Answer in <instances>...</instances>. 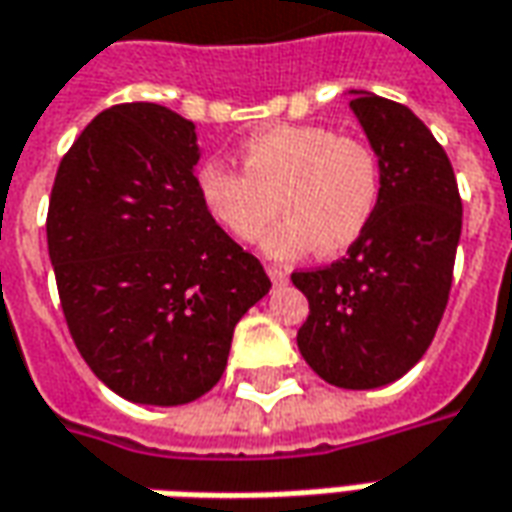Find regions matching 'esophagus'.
I'll list each match as a JSON object with an SVG mask.
<instances>
[{
	"instance_id": "obj_1",
	"label": "esophagus",
	"mask_w": 512,
	"mask_h": 512,
	"mask_svg": "<svg viewBox=\"0 0 512 512\" xmlns=\"http://www.w3.org/2000/svg\"><path fill=\"white\" fill-rule=\"evenodd\" d=\"M266 271H269L271 283L274 285H283L288 280V269L285 266H266Z\"/></svg>"
}]
</instances>
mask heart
<instances>
[{"label":"heart","instance_id":"1","mask_svg":"<svg viewBox=\"0 0 512 512\" xmlns=\"http://www.w3.org/2000/svg\"><path fill=\"white\" fill-rule=\"evenodd\" d=\"M243 173L207 159L196 173L204 210L229 238L255 243L277 212L285 218L263 238L277 260L342 255L373 224L381 201V159L364 139L325 125H274L241 145Z\"/></svg>","mask_w":512,"mask_h":512}]
</instances>
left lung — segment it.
Returning a JSON list of instances; mask_svg holds the SVG:
<instances>
[{
	"mask_svg": "<svg viewBox=\"0 0 512 512\" xmlns=\"http://www.w3.org/2000/svg\"><path fill=\"white\" fill-rule=\"evenodd\" d=\"M350 109L381 159L373 224L325 269L294 271L311 314L302 358L342 389L387 387L429 350L446 311L462 232L454 168L431 131L395 100L350 89Z\"/></svg>",
	"mask_w": 512,
	"mask_h": 512,
	"instance_id": "obj_1",
	"label": "left lung"
}]
</instances>
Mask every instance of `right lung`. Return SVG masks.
I'll use <instances>...</instances> for the list:
<instances>
[{
	"label": "right lung",
	"instance_id": "1",
	"mask_svg": "<svg viewBox=\"0 0 512 512\" xmlns=\"http://www.w3.org/2000/svg\"><path fill=\"white\" fill-rule=\"evenodd\" d=\"M198 156L182 114L120 103L83 128L52 184L47 246L66 325L92 373L131 403L207 395L235 325L271 288L204 210Z\"/></svg>",
	"mask_w": 512,
	"mask_h": 512
}]
</instances>
